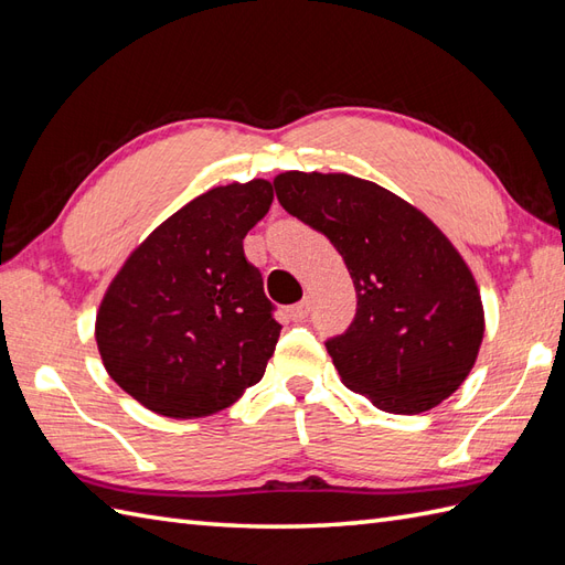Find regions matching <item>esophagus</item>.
<instances>
[{
    "instance_id": "esophagus-1",
    "label": "esophagus",
    "mask_w": 565,
    "mask_h": 565,
    "mask_svg": "<svg viewBox=\"0 0 565 565\" xmlns=\"http://www.w3.org/2000/svg\"><path fill=\"white\" fill-rule=\"evenodd\" d=\"M308 315H310V300H300L296 306L288 308V317H291L294 322H302Z\"/></svg>"
}]
</instances>
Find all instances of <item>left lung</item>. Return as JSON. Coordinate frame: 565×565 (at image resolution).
Returning a JSON list of instances; mask_svg holds the SVG:
<instances>
[{
  "mask_svg": "<svg viewBox=\"0 0 565 565\" xmlns=\"http://www.w3.org/2000/svg\"><path fill=\"white\" fill-rule=\"evenodd\" d=\"M274 191L334 243L353 279L355 320L327 341L341 382L386 413L437 408L484 339L480 288L456 245L408 200L351 173L284 171Z\"/></svg>",
  "mask_w": 565,
  "mask_h": 565,
  "instance_id": "obj_1",
  "label": "left lung"
}]
</instances>
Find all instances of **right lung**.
<instances>
[{"instance_id":"add662e5","label":"right lung","mask_w":565,"mask_h":565,"mask_svg":"<svg viewBox=\"0 0 565 565\" xmlns=\"http://www.w3.org/2000/svg\"><path fill=\"white\" fill-rule=\"evenodd\" d=\"M265 179L214 185L145 238L95 317L109 377L148 411L195 420L263 380L281 324L243 238L269 212Z\"/></svg>"}]
</instances>
